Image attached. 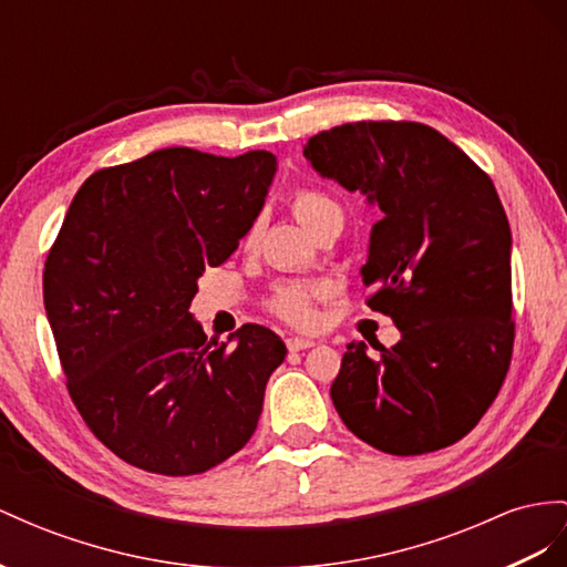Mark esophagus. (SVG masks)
I'll return each mask as SVG.
<instances>
[{
  "label": "esophagus",
  "mask_w": 567,
  "mask_h": 567,
  "mask_svg": "<svg viewBox=\"0 0 567 567\" xmlns=\"http://www.w3.org/2000/svg\"><path fill=\"white\" fill-rule=\"evenodd\" d=\"M316 342L313 340H307V338H289L287 340V350L289 352H301V350H309V347H313Z\"/></svg>",
  "instance_id": "obj_1"
}]
</instances>
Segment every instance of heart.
Masks as SVG:
<instances>
[{"mask_svg": "<svg viewBox=\"0 0 567 567\" xmlns=\"http://www.w3.org/2000/svg\"><path fill=\"white\" fill-rule=\"evenodd\" d=\"M292 210L297 215V220L307 227L311 235H316L330 217L342 215L338 200L328 196L321 188L313 186H303L297 188L292 196ZM258 231H260V220H254L249 229L244 231L241 244L246 249L258 241ZM328 295V287L323 282H303V280H285L278 282L266 299V309L282 318L285 323L297 326V328H307L316 321V301L323 299Z\"/></svg>", "mask_w": 567, "mask_h": 567, "instance_id": "b5f03b06", "label": "heart"}]
</instances>
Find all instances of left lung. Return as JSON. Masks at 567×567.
I'll use <instances>...</instances> for the list:
<instances>
[{
	"label": "left lung",
	"mask_w": 567,
	"mask_h": 567,
	"mask_svg": "<svg viewBox=\"0 0 567 567\" xmlns=\"http://www.w3.org/2000/svg\"><path fill=\"white\" fill-rule=\"evenodd\" d=\"M316 172L379 203L367 303L402 340L347 347L330 398L357 439L388 455L457 443L511 369V225L474 159L419 122H352L309 138Z\"/></svg>",
	"instance_id": "left-lung-1"
}]
</instances>
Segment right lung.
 <instances>
[{"label": "right lung", "mask_w": 567, "mask_h": 567, "mask_svg": "<svg viewBox=\"0 0 567 567\" xmlns=\"http://www.w3.org/2000/svg\"><path fill=\"white\" fill-rule=\"evenodd\" d=\"M275 155L153 151L71 200L42 272L66 390L95 439L138 470L208 472L249 443L285 342L241 326L208 340L188 307L256 220Z\"/></svg>", "instance_id": "obj_1"}]
</instances>
